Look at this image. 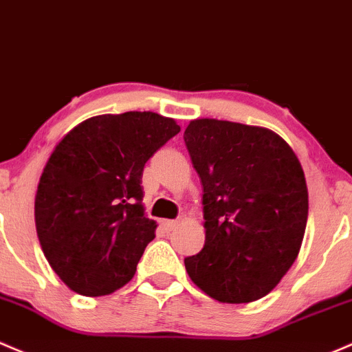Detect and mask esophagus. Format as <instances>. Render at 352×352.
Masks as SVG:
<instances>
[{
	"mask_svg": "<svg viewBox=\"0 0 352 352\" xmlns=\"http://www.w3.org/2000/svg\"><path fill=\"white\" fill-rule=\"evenodd\" d=\"M160 226L162 228L165 229L166 232L168 231H172V229H175L177 226H179V221H172V219H164V221H160Z\"/></svg>",
	"mask_w": 352,
	"mask_h": 352,
	"instance_id": "esophagus-1",
	"label": "esophagus"
}]
</instances>
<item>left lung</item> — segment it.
I'll use <instances>...</instances> for the list:
<instances>
[{
  "instance_id": "1",
  "label": "left lung",
  "mask_w": 352,
  "mask_h": 352,
  "mask_svg": "<svg viewBox=\"0 0 352 352\" xmlns=\"http://www.w3.org/2000/svg\"><path fill=\"white\" fill-rule=\"evenodd\" d=\"M202 180L206 243L184 260L190 280L223 303L265 297L300 251L309 217L305 175L268 128L192 120L184 133Z\"/></svg>"
}]
</instances>
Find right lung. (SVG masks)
Masks as SVG:
<instances>
[{
    "mask_svg": "<svg viewBox=\"0 0 352 352\" xmlns=\"http://www.w3.org/2000/svg\"><path fill=\"white\" fill-rule=\"evenodd\" d=\"M180 131L151 111L92 116L54 148L35 194V228L70 290L101 297L135 276L157 223L145 216L146 160Z\"/></svg>",
    "mask_w": 352,
    "mask_h": 352,
    "instance_id": "right-lung-1",
    "label": "right lung"
}]
</instances>
